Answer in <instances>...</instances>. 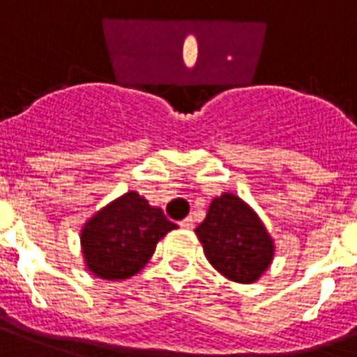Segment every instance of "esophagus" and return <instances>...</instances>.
Segmentation results:
<instances>
[{"mask_svg": "<svg viewBox=\"0 0 357 357\" xmlns=\"http://www.w3.org/2000/svg\"><path fill=\"white\" fill-rule=\"evenodd\" d=\"M179 225H181L183 229H192L194 227V220L192 218H185V220H181V222H179Z\"/></svg>", "mask_w": 357, "mask_h": 357, "instance_id": "esophagus-1", "label": "esophagus"}]
</instances>
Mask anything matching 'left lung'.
<instances>
[{"instance_id":"left-lung-1","label":"left lung","mask_w":357,"mask_h":357,"mask_svg":"<svg viewBox=\"0 0 357 357\" xmlns=\"http://www.w3.org/2000/svg\"><path fill=\"white\" fill-rule=\"evenodd\" d=\"M194 233L208 264L233 282H257L273 262L275 240L255 208L233 192L211 202Z\"/></svg>"}]
</instances>
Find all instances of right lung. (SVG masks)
I'll use <instances>...</instances> for the list:
<instances>
[{
	"label": "right lung",
	"mask_w": 357,
	"mask_h": 357,
	"mask_svg": "<svg viewBox=\"0 0 357 357\" xmlns=\"http://www.w3.org/2000/svg\"><path fill=\"white\" fill-rule=\"evenodd\" d=\"M178 225L135 190L119 196L88 218L80 229L86 269L104 280H124L152 259L155 245Z\"/></svg>",
	"instance_id": "1"
}]
</instances>
